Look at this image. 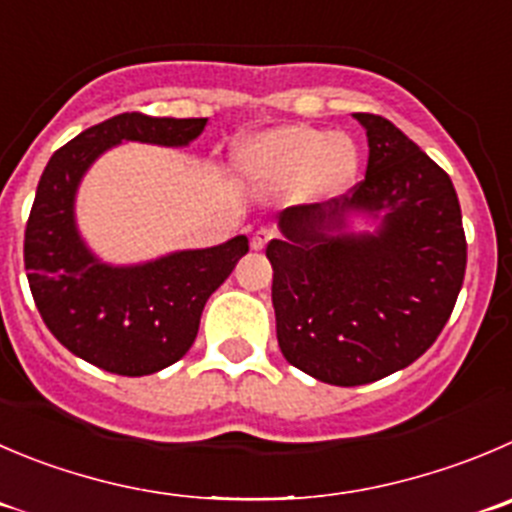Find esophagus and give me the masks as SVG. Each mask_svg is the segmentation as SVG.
Instances as JSON below:
<instances>
[{
  "label": "esophagus",
  "instance_id": "obj_1",
  "mask_svg": "<svg viewBox=\"0 0 512 512\" xmlns=\"http://www.w3.org/2000/svg\"><path fill=\"white\" fill-rule=\"evenodd\" d=\"M271 236H274V233H271L269 228H261V231L253 233V236H251V248H253V251H264L266 243L271 241Z\"/></svg>",
  "mask_w": 512,
  "mask_h": 512
}]
</instances>
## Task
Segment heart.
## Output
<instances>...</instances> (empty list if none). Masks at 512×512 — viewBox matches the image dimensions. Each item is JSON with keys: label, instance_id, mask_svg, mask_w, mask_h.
I'll list each match as a JSON object with an SVG mask.
<instances>
[{"label": "heart", "instance_id": "obj_1", "mask_svg": "<svg viewBox=\"0 0 512 512\" xmlns=\"http://www.w3.org/2000/svg\"><path fill=\"white\" fill-rule=\"evenodd\" d=\"M233 168L264 191L291 188L299 201L337 198L359 175V148L349 135L311 125H279L248 135L233 148Z\"/></svg>", "mask_w": 512, "mask_h": 512}]
</instances>
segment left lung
I'll return each mask as SVG.
<instances>
[{"instance_id":"8db88e82","label":"left lung","mask_w":512,"mask_h":512,"mask_svg":"<svg viewBox=\"0 0 512 512\" xmlns=\"http://www.w3.org/2000/svg\"><path fill=\"white\" fill-rule=\"evenodd\" d=\"M367 130V175L352 193L279 213L266 246L286 362L337 387L377 382L432 347L462 289L467 243L450 175L387 118ZM367 215L374 232H352Z\"/></svg>"}]
</instances>
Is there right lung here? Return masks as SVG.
Segmentation results:
<instances>
[{
    "label": "right lung",
    "instance_id": "right-lung-1",
    "mask_svg": "<svg viewBox=\"0 0 512 512\" xmlns=\"http://www.w3.org/2000/svg\"><path fill=\"white\" fill-rule=\"evenodd\" d=\"M208 118L123 113L62 145L37 186L24 269L47 329L75 357L123 377H143L178 362L196 342L208 296L248 253V238L173 251L145 264L97 259L75 221V198L92 163L120 143L186 148Z\"/></svg>",
    "mask_w": 512,
    "mask_h": 512
}]
</instances>
